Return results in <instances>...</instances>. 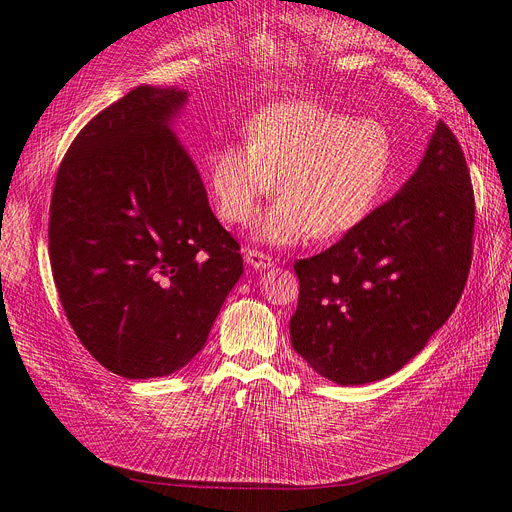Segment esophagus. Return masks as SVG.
I'll return each mask as SVG.
<instances>
[{"label": "esophagus", "instance_id": "obj_1", "mask_svg": "<svg viewBox=\"0 0 512 512\" xmlns=\"http://www.w3.org/2000/svg\"><path fill=\"white\" fill-rule=\"evenodd\" d=\"M247 263L251 265V267H255V270H270V267H274V259L270 257V255H265V253H261V251H247Z\"/></svg>", "mask_w": 512, "mask_h": 512}]
</instances>
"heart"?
Masks as SVG:
<instances>
[{
    "mask_svg": "<svg viewBox=\"0 0 512 512\" xmlns=\"http://www.w3.org/2000/svg\"><path fill=\"white\" fill-rule=\"evenodd\" d=\"M396 166L392 130L378 118H353L317 101H280L247 124L245 143H220L207 155V182L222 218L249 224L255 238L292 247L313 232L340 236L363 224L388 191Z\"/></svg>",
    "mask_w": 512,
    "mask_h": 512,
    "instance_id": "1",
    "label": "heart"
}]
</instances>
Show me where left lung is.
<instances>
[{
    "label": "left lung",
    "instance_id": "obj_1",
    "mask_svg": "<svg viewBox=\"0 0 512 512\" xmlns=\"http://www.w3.org/2000/svg\"><path fill=\"white\" fill-rule=\"evenodd\" d=\"M475 199L463 149L438 122L400 191L334 247L294 263L290 342L321 378L380 382L417 357L459 303Z\"/></svg>",
    "mask_w": 512,
    "mask_h": 512
}]
</instances>
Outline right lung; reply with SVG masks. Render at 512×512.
Here are the masks:
<instances>
[{"label": "right lung", "instance_id": "right-lung-1", "mask_svg": "<svg viewBox=\"0 0 512 512\" xmlns=\"http://www.w3.org/2000/svg\"><path fill=\"white\" fill-rule=\"evenodd\" d=\"M188 93L137 87L64 155L49 207V259L78 340L116 375L164 378L191 361L242 274L172 128Z\"/></svg>", "mask_w": 512, "mask_h": 512}]
</instances>
